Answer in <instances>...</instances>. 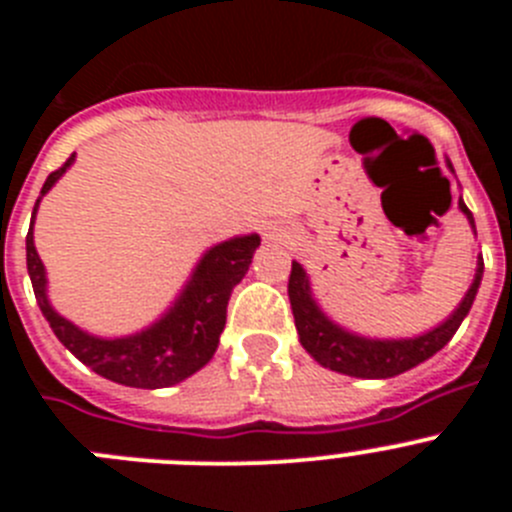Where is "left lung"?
Returning a JSON list of instances; mask_svg holds the SVG:
<instances>
[{
	"label": "left lung",
	"mask_w": 512,
	"mask_h": 512,
	"mask_svg": "<svg viewBox=\"0 0 512 512\" xmlns=\"http://www.w3.org/2000/svg\"><path fill=\"white\" fill-rule=\"evenodd\" d=\"M459 207L469 217V223L474 228V217L469 212V207L461 200ZM482 269H485V261L477 264V274H474V282L469 287L467 297L461 300L454 315L443 325H438L436 330L425 333V336L408 338V341H369V338L346 333V330L338 328V325H333L325 318L323 312L318 310V305H315V300H312L305 269L297 261H292L287 292L289 302H292V312H295L300 343L320 366L333 369V372L348 374V377L387 379L395 377V374L408 372V369L418 366L420 361L431 359L436 351H441L454 338L461 320L467 318L469 307H472L474 297H477L479 282H482Z\"/></svg>",
	"instance_id": "left-lung-1"
}]
</instances>
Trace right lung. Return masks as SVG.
<instances>
[{"label": "right lung", "mask_w": 512, "mask_h": 512, "mask_svg": "<svg viewBox=\"0 0 512 512\" xmlns=\"http://www.w3.org/2000/svg\"><path fill=\"white\" fill-rule=\"evenodd\" d=\"M71 161H74V153L71 158H66L61 169L48 174L43 189H40V197L56 184L63 171L69 169ZM38 202L33 207V220L38 212ZM259 243V235H243V238H233V241L210 248L192 274V282L187 284V289L166 318H161L143 333H135L130 338H115V341L87 336L84 330L71 325L53 310L45 297V269L35 251L33 225L25 238L27 274L33 282L40 312L51 323L58 341L69 348L81 364H87L99 377L112 379L125 387L158 390V387H171V384L192 377L212 359L217 343H220V333L225 328L230 292L246 277L248 264H251L253 251L259 248Z\"/></svg>", "instance_id": "1"}]
</instances>
